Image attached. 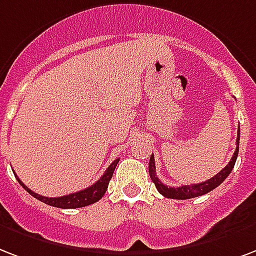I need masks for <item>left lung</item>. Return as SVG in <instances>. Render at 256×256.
I'll return each instance as SVG.
<instances>
[{
  "label": "left lung",
  "mask_w": 256,
  "mask_h": 256,
  "mask_svg": "<svg viewBox=\"0 0 256 256\" xmlns=\"http://www.w3.org/2000/svg\"><path fill=\"white\" fill-rule=\"evenodd\" d=\"M239 136H240V128L238 130V138H236V150L232 156L231 161L228 162V165L224 169L218 173L216 176H214L212 178L206 181H202L200 184H190V185H181L178 188H172V186H166L164 185L161 181L158 180V177L156 174V162H154V156L152 154L149 161V174L152 181L156 185V188L158 190L162 196L168 198H176V200H186V198H198V196H202L206 193L214 190V188H218L222 182H223L226 178L228 177V174L231 173V170L235 166V162H236L238 153H239Z\"/></svg>",
  "instance_id": "8db88e82"
}]
</instances>
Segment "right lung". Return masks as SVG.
I'll list each match as a JSON object with an SVG mask.
<instances>
[{"label": "right lung", "instance_id": "1", "mask_svg": "<svg viewBox=\"0 0 256 256\" xmlns=\"http://www.w3.org/2000/svg\"><path fill=\"white\" fill-rule=\"evenodd\" d=\"M118 162H120V158L114 160V162L107 168L102 177H100L95 184L91 185V186L83 189V190H79V192L67 194V196H62V198H44L42 194H37V193H34L33 190H30L26 185H24V182L20 180L18 177H17V174H16V177H17V180H18L20 184L22 185V188H24L29 194H32L33 198H37V200L46 202V204H48V206H56V208L72 210V208H82V206H90V204H94V202H99V200L103 198V194L106 193L108 182H110L111 177H112V173H114L115 170V166H116V164Z\"/></svg>", "mask_w": 256, "mask_h": 256}]
</instances>
